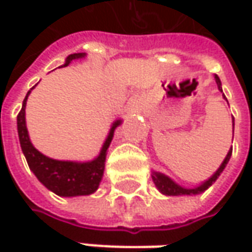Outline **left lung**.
Listing matches in <instances>:
<instances>
[{"label": "left lung", "mask_w": 252, "mask_h": 252, "mask_svg": "<svg viewBox=\"0 0 252 252\" xmlns=\"http://www.w3.org/2000/svg\"><path fill=\"white\" fill-rule=\"evenodd\" d=\"M215 80H216V84H218L219 91L223 92V90H221V83H220V78H219L218 75H215ZM223 98L226 99L224 94H223ZM226 101H227V99H226ZM233 136H234V118H233ZM231 151H233V149H230V150H228L226 158H224L223 162L220 164V167L216 169V172H215L210 178H208L206 181H203L202 184H199L198 187H193V188H185V187H181V185L177 184L175 181H172V179L169 178L168 175H165V174H162V172H158V171H153L151 178H153L154 185L157 187V189L160 190L162 195H167V196L199 195V193L205 192L208 188H210V187L216 182V179L220 177V174L223 172V169L226 168V165H227L228 160H230V157H231Z\"/></svg>", "instance_id": "obj_1"}]
</instances>
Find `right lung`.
<instances>
[{
  "label": "right lung",
  "mask_w": 252,
  "mask_h": 252,
  "mask_svg": "<svg viewBox=\"0 0 252 252\" xmlns=\"http://www.w3.org/2000/svg\"><path fill=\"white\" fill-rule=\"evenodd\" d=\"M85 56H87L85 53L70 54L62 67H65L70 63H73L74 60H81ZM34 87H32L26 94L24 103H22V109L16 118L21 149H22L25 158L28 161L29 168L34 174V177L39 179L46 188L59 196L73 198V196L91 195L98 189L99 184H101L103 169H105L106 153H108V149H109L111 141L113 139L115 129L121 125L122 119H116L112 123L111 130L102 144L101 151L94 160L84 161V162L54 160V158H50V157L42 154L37 149H34V146L29 139L26 119H25V108H26L28 96Z\"/></svg>",
  "instance_id": "add662e5"
}]
</instances>
